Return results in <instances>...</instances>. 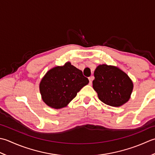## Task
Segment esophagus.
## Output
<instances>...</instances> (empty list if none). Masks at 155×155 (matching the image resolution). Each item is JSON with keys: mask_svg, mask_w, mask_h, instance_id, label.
<instances>
[{"mask_svg": "<svg viewBox=\"0 0 155 155\" xmlns=\"http://www.w3.org/2000/svg\"><path fill=\"white\" fill-rule=\"evenodd\" d=\"M94 80V76H91V77L89 78V81H90L89 84L90 85H91V84H92V80Z\"/></svg>", "mask_w": 155, "mask_h": 155, "instance_id": "obj_1", "label": "esophagus"}]
</instances>
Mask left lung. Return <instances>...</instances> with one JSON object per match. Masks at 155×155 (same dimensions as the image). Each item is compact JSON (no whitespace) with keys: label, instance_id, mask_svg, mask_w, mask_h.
Listing matches in <instances>:
<instances>
[{"label":"left lung","instance_id":"1","mask_svg":"<svg viewBox=\"0 0 155 155\" xmlns=\"http://www.w3.org/2000/svg\"><path fill=\"white\" fill-rule=\"evenodd\" d=\"M94 77L93 88L104 104L120 107L130 100L133 82L121 69L114 65H99L94 71Z\"/></svg>","mask_w":155,"mask_h":155}]
</instances>
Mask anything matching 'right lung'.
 <instances>
[{"label":"right lung","mask_w":155,"mask_h":155,"mask_svg":"<svg viewBox=\"0 0 155 155\" xmlns=\"http://www.w3.org/2000/svg\"><path fill=\"white\" fill-rule=\"evenodd\" d=\"M89 83L80 69L66 62L47 72L39 84L41 98L47 106L54 109L67 106L78 91Z\"/></svg>","instance_id":"right-lung-1"}]
</instances>
